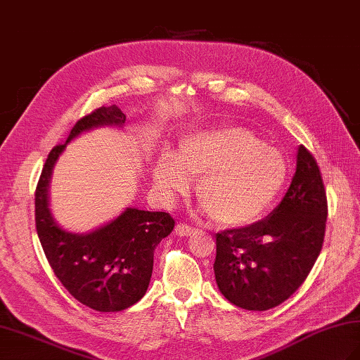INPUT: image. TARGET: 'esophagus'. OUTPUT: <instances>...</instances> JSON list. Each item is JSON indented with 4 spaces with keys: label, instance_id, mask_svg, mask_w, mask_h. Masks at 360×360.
<instances>
[{
    "label": "esophagus",
    "instance_id": "esophagus-1",
    "mask_svg": "<svg viewBox=\"0 0 360 360\" xmlns=\"http://www.w3.org/2000/svg\"><path fill=\"white\" fill-rule=\"evenodd\" d=\"M174 232H176V235H179V236H190V235L195 233V229L192 226H188V224L179 223V224H176Z\"/></svg>",
    "mask_w": 360,
    "mask_h": 360
}]
</instances>
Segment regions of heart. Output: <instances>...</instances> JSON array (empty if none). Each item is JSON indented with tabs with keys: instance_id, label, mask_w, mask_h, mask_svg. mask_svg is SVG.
Masks as SVG:
<instances>
[{
	"instance_id": "b5f03b06",
	"label": "heart",
	"mask_w": 360,
	"mask_h": 360,
	"mask_svg": "<svg viewBox=\"0 0 360 360\" xmlns=\"http://www.w3.org/2000/svg\"><path fill=\"white\" fill-rule=\"evenodd\" d=\"M286 178L285 158L238 127L190 136L182 141L176 160L162 156L155 168L156 187L168 198L184 193L188 179H200L198 201L224 227H244L262 218Z\"/></svg>"
}]
</instances>
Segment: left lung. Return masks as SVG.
Listing matches in <instances>:
<instances>
[{
	"instance_id": "1",
	"label": "left lung",
	"mask_w": 360,
	"mask_h": 360,
	"mask_svg": "<svg viewBox=\"0 0 360 360\" xmlns=\"http://www.w3.org/2000/svg\"><path fill=\"white\" fill-rule=\"evenodd\" d=\"M328 201L314 156L300 145L297 170L266 219L217 233V285L229 302L267 311L303 285L322 250Z\"/></svg>"
}]
</instances>
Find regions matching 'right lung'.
<instances>
[{
  "instance_id": "1",
  "label": "right lung",
  "mask_w": 360,
  "mask_h": 360,
  "mask_svg": "<svg viewBox=\"0 0 360 360\" xmlns=\"http://www.w3.org/2000/svg\"><path fill=\"white\" fill-rule=\"evenodd\" d=\"M124 124L125 114L116 105L82 117L68 141L51 150L35 188L37 233L53 274L75 300L101 312L127 309L145 295L155 249L173 231L174 219L165 212L127 209L94 232L70 233L52 219L48 186L53 164L75 136L94 127Z\"/></svg>"
}]
</instances>
